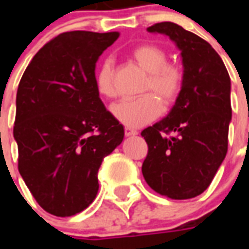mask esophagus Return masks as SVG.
Returning a JSON list of instances; mask_svg holds the SVG:
<instances>
[{
	"label": "esophagus",
	"instance_id": "obj_1",
	"mask_svg": "<svg viewBox=\"0 0 249 249\" xmlns=\"http://www.w3.org/2000/svg\"><path fill=\"white\" fill-rule=\"evenodd\" d=\"M124 133H125V137H132V136H137V134H138V132H137V130H134V129H132V128H128V126L124 129Z\"/></svg>",
	"mask_w": 249,
	"mask_h": 249
}]
</instances>
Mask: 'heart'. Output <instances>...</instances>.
<instances>
[{"instance_id":"heart-1","label":"heart","mask_w":249,"mask_h":249,"mask_svg":"<svg viewBox=\"0 0 249 249\" xmlns=\"http://www.w3.org/2000/svg\"><path fill=\"white\" fill-rule=\"evenodd\" d=\"M130 56L148 73L143 91H152L164 105H170L181 91L183 83L181 68L176 64L168 63L165 50L152 44L138 45L130 52ZM94 83L101 97L111 99L116 95L111 60L102 62L94 76ZM154 94L147 93L136 99L119 102L111 108L112 115L121 124L132 128L143 126L151 123L161 113V103Z\"/></svg>"}]
</instances>
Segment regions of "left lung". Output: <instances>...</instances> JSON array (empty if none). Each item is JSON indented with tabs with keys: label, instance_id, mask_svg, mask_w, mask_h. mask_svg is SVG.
Segmentation results:
<instances>
[{
	"label": "left lung",
	"instance_id": "obj_1",
	"mask_svg": "<svg viewBox=\"0 0 249 249\" xmlns=\"http://www.w3.org/2000/svg\"><path fill=\"white\" fill-rule=\"evenodd\" d=\"M147 31L176 44L183 83L169 113L141 133L148 144L142 173L160 195L191 199L208 189L228 152L231 81L221 56L195 33L172 21Z\"/></svg>",
	"mask_w": 249,
	"mask_h": 249
}]
</instances>
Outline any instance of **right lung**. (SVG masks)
<instances>
[{"mask_svg":"<svg viewBox=\"0 0 249 249\" xmlns=\"http://www.w3.org/2000/svg\"><path fill=\"white\" fill-rule=\"evenodd\" d=\"M119 36L62 33L33 56L18 86L19 173L54 216H73L93 203L98 169L124 140L123 125L106 109L94 83L99 56Z\"/></svg>","mask_w":249,"mask_h":249,"instance_id":"obj_1","label":"right lung"}]
</instances>
